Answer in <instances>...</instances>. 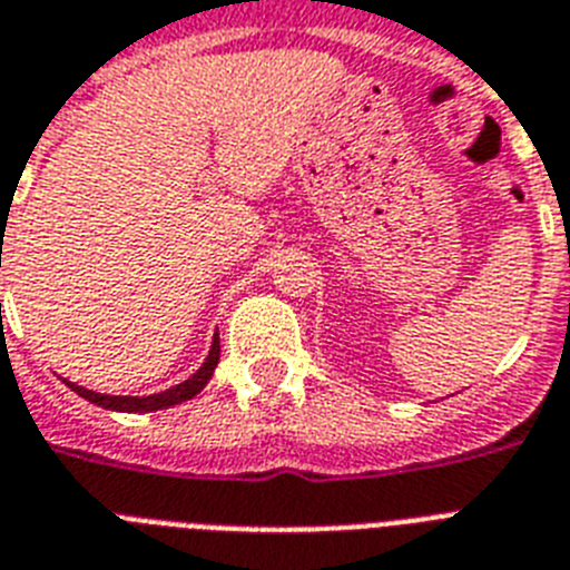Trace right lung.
<instances>
[{
  "label": "right lung",
  "instance_id": "add662e5",
  "mask_svg": "<svg viewBox=\"0 0 570 570\" xmlns=\"http://www.w3.org/2000/svg\"><path fill=\"white\" fill-rule=\"evenodd\" d=\"M219 363V336H213V345H210V354H207L205 365L198 368L189 381L178 383L173 390L166 392H157V395L149 397H131V395H101V392H92L85 390V386H78V383H69L67 386L72 392H78L81 397H87L90 404L96 406H105V410H117V413H151V410H166V406H175V404H184L189 397H196L198 392L205 390V383L213 377V368Z\"/></svg>",
  "mask_w": 570,
  "mask_h": 570
}]
</instances>
